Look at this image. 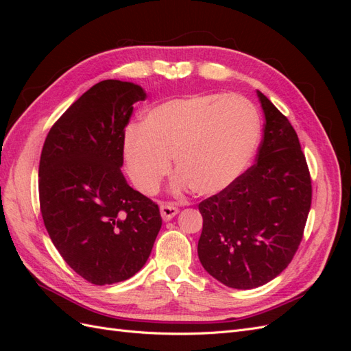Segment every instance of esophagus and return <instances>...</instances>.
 Masks as SVG:
<instances>
[{
    "label": "esophagus",
    "mask_w": 351,
    "mask_h": 351,
    "mask_svg": "<svg viewBox=\"0 0 351 351\" xmlns=\"http://www.w3.org/2000/svg\"><path fill=\"white\" fill-rule=\"evenodd\" d=\"M159 210H161V217L164 221H169L178 214V209L171 204H161L159 205Z\"/></svg>",
    "instance_id": "obj_1"
}]
</instances>
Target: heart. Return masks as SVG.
<instances>
[{
  "label": "heart",
  "mask_w": 351,
  "mask_h": 351,
  "mask_svg": "<svg viewBox=\"0 0 351 351\" xmlns=\"http://www.w3.org/2000/svg\"><path fill=\"white\" fill-rule=\"evenodd\" d=\"M256 108L236 93H195L155 105L141 127L124 136V161L133 184L156 192L171 168L177 189L212 196L236 182L259 142Z\"/></svg>",
  "instance_id": "heart-1"
}]
</instances>
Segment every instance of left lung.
I'll use <instances>...</instances> for the list:
<instances>
[{"label": "left lung", "instance_id": "8db88e82", "mask_svg": "<svg viewBox=\"0 0 351 351\" xmlns=\"http://www.w3.org/2000/svg\"><path fill=\"white\" fill-rule=\"evenodd\" d=\"M265 114L256 162L199 204L202 267L231 289L269 282L291 262L312 204V180L287 117L258 90Z\"/></svg>", "mask_w": 351, "mask_h": 351}]
</instances>
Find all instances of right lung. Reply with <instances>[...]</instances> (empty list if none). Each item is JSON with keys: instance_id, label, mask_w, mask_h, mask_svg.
I'll list each match as a JSON object with an SVG mask.
<instances>
[{"instance_id": "right-lung-1", "label": "right lung", "mask_w": 351, "mask_h": 351, "mask_svg": "<svg viewBox=\"0 0 351 351\" xmlns=\"http://www.w3.org/2000/svg\"><path fill=\"white\" fill-rule=\"evenodd\" d=\"M145 90L102 80L51 127L39 162V204L48 234L82 278L105 285L142 269L162 226L159 208L121 173L124 129Z\"/></svg>"}]
</instances>
